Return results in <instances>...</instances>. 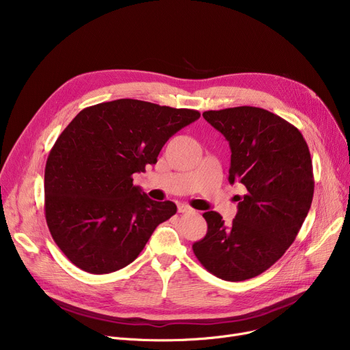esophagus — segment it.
Wrapping results in <instances>:
<instances>
[{
  "label": "esophagus",
  "mask_w": 350,
  "mask_h": 350,
  "mask_svg": "<svg viewBox=\"0 0 350 350\" xmlns=\"http://www.w3.org/2000/svg\"><path fill=\"white\" fill-rule=\"evenodd\" d=\"M177 210H178V213H190V211H193V208L186 206V204H178Z\"/></svg>",
  "instance_id": "esophagus-1"
}]
</instances>
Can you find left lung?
Returning a JSON list of instances; mask_svg holds the SVG:
<instances>
[{
  "instance_id": "obj_1",
  "label": "left lung",
  "mask_w": 350,
  "mask_h": 350,
  "mask_svg": "<svg viewBox=\"0 0 350 350\" xmlns=\"http://www.w3.org/2000/svg\"><path fill=\"white\" fill-rule=\"evenodd\" d=\"M203 116L230 143V183L240 181L247 191L235 196L238 213L230 226L215 211L203 214L207 234L193 251L215 277L245 281L295 241L314 197L310 153L295 126L265 109L238 106Z\"/></svg>"
}]
</instances>
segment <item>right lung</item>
Returning <instances> with one entry per match:
<instances>
[{"mask_svg":"<svg viewBox=\"0 0 350 350\" xmlns=\"http://www.w3.org/2000/svg\"><path fill=\"white\" fill-rule=\"evenodd\" d=\"M200 118L137 99L85 107L65 127L45 165V218L55 244L89 273L133 262L156 227L176 214L153 201L133 174L156 164L164 143Z\"/></svg>","mask_w":350,"mask_h":350,"instance_id":"obj_1","label":"right lung"}]
</instances>
